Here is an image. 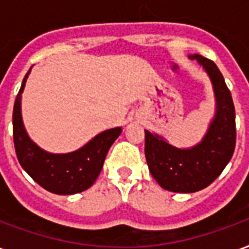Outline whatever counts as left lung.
Instances as JSON below:
<instances>
[{"instance_id": "left-lung-1", "label": "left lung", "mask_w": 249, "mask_h": 249, "mask_svg": "<svg viewBox=\"0 0 249 249\" xmlns=\"http://www.w3.org/2000/svg\"><path fill=\"white\" fill-rule=\"evenodd\" d=\"M198 61L212 80L217 110L204 140L191 149H178L145 130V159L152 176L161 188L178 193H192L207 188L219 178L235 152V105L224 77L212 60L200 54Z\"/></svg>"}]
</instances>
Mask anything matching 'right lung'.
Listing matches in <instances>:
<instances>
[{
  "label": "right lung",
  "mask_w": 249,
  "mask_h": 249,
  "mask_svg": "<svg viewBox=\"0 0 249 249\" xmlns=\"http://www.w3.org/2000/svg\"><path fill=\"white\" fill-rule=\"evenodd\" d=\"M29 71L13 108V140L17 159L30 178L46 191L57 195L82 192L92 187L98 178L109 148L120 136L121 128L105 130L81 149L66 155H52L40 149L28 137L21 120V93Z\"/></svg>",
  "instance_id": "add662e5"
}]
</instances>
